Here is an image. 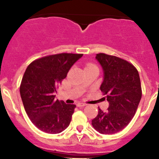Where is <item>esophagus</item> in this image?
<instances>
[{
	"label": "esophagus",
	"mask_w": 159,
	"mask_h": 159,
	"mask_svg": "<svg viewBox=\"0 0 159 159\" xmlns=\"http://www.w3.org/2000/svg\"><path fill=\"white\" fill-rule=\"evenodd\" d=\"M77 105H78V107H84V106H85L86 104L85 103H81V102H78V103L77 104Z\"/></svg>",
	"instance_id": "34e87169"
}]
</instances>
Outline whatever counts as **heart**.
<instances>
[{
  "mask_svg": "<svg viewBox=\"0 0 159 159\" xmlns=\"http://www.w3.org/2000/svg\"><path fill=\"white\" fill-rule=\"evenodd\" d=\"M92 66H95L94 65H93V64H91V63H89L86 65V67L85 68H89V67H92Z\"/></svg>",
  "mask_w": 159,
  "mask_h": 159,
  "instance_id": "1",
  "label": "heart"
}]
</instances>
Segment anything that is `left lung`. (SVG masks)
Segmentation results:
<instances>
[{
    "instance_id": "8db88e82",
    "label": "left lung",
    "mask_w": 159,
    "mask_h": 159,
    "mask_svg": "<svg viewBox=\"0 0 159 159\" xmlns=\"http://www.w3.org/2000/svg\"><path fill=\"white\" fill-rule=\"evenodd\" d=\"M96 59L104 70L100 89L109 106L106 112L98 108L91 125L101 134H115L129 124L137 111L142 94L140 77L135 67L124 59L104 53L97 54Z\"/></svg>"
}]
</instances>
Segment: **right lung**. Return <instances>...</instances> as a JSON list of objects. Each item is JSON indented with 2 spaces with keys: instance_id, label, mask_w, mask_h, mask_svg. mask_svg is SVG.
<instances>
[{
  "instance_id": "1",
  "label": "right lung",
  "mask_w": 159,
  "mask_h": 159,
  "mask_svg": "<svg viewBox=\"0 0 159 159\" xmlns=\"http://www.w3.org/2000/svg\"><path fill=\"white\" fill-rule=\"evenodd\" d=\"M83 54H51L32 61L20 85L25 111L34 125L44 132L57 134L70 125L75 105L56 100L54 93L72 65Z\"/></svg>"
}]
</instances>
